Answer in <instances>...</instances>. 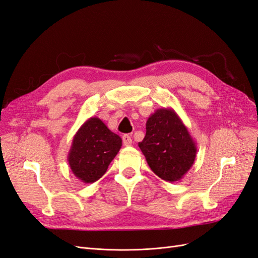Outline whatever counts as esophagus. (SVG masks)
Returning a JSON list of instances; mask_svg holds the SVG:
<instances>
[{"label": "esophagus", "mask_w": 258, "mask_h": 258, "mask_svg": "<svg viewBox=\"0 0 258 258\" xmlns=\"http://www.w3.org/2000/svg\"><path fill=\"white\" fill-rule=\"evenodd\" d=\"M122 142H123V145H126V146L131 145L132 144L131 137L129 135H123L122 136Z\"/></svg>", "instance_id": "obj_1"}]
</instances>
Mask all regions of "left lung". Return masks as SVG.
I'll return each mask as SVG.
<instances>
[{"instance_id":"1","label":"left lung","mask_w":258,"mask_h":258,"mask_svg":"<svg viewBox=\"0 0 258 258\" xmlns=\"http://www.w3.org/2000/svg\"><path fill=\"white\" fill-rule=\"evenodd\" d=\"M153 172L167 182L179 181L191 168L197 146L172 108L156 110L146 121V135L139 142Z\"/></svg>"}]
</instances>
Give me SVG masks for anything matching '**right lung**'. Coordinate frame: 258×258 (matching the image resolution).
<instances>
[{
	"instance_id": "add662e5",
	"label": "right lung",
	"mask_w": 258,
	"mask_h": 258,
	"mask_svg": "<svg viewBox=\"0 0 258 258\" xmlns=\"http://www.w3.org/2000/svg\"><path fill=\"white\" fill-rule=\"evenodd\" d=\"M121 139L98 117H90L75 134L68 161L73 174L91 184L102 177L121 147Z\"/></svg>"
}]
</instances>
